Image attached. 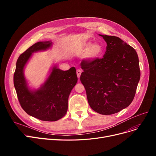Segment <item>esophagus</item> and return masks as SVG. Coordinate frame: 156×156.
Returning <instances> with one entry per match:
<instances>
[{
    "mask_svg": "<svg viewBox=\"0 0 156 156\" xmlns=\"http://www.w3.org/2000/svg\"><path fill=\"white\" fill-rule=\"evenodd\" d=\"M81 74V70L77 69V71H76V75H77V76H78V79H80V78Z\"/></svg>",
    "mask_w": 156,
    "mask_h": 156,
    "instance_id": "obj_1",
    "label": "esophagus"
}]
</instances>
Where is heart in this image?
<instances>
[{"mask_svg":"<svg viewBox=\"0 0 156 156\" xmlns=\"http://www.w3.org/2000/svg\"><path fill=\"white\" fill-rule=\"evenodd\" d=\"M84 50H86L84 54V58L88 61H93L97 59L102 55L104 52V47L100 43L87 42L83 45Z\"/></svg>","mask_w":156,"mask_h":156,"instance_id":"1","label":"heart"}]
</instances>
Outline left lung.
I'll list each match as a JSON object with an SVG mask.
<instances>
[{
    "label": "left lung",
    "instance_id": "left-lung-1",
    "mask_svg": "<svg viewBox=\"0 0 156 156\" xmlns=\"http://www.w3.org/2000/svg\"><path fill=\"white\" fill-rule=\"evenodd\" d=\"M107 43L103 58L81 62L80 81L90 108L110 115L132 103L140 78L137 53L121 38L99 35Z\"/></svg>",
    "mask_w": 156,
    "mask_h": 156
}]
</instances>
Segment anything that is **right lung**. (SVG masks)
Segmentation results:
<instances>
[{
    "label": "right lung",
    "mask_w": 156,
    "mask_h": 156,
    "mask_svg": "<svg viewBox=\"0 0 156 156\" xmlns=\"http://www.w3.org/2000/svg\"><path fill=\"white\" fill-rule=\"evenodd\" d=\"M52 45L51 41H45L29 47L20 55L14 74V85L21 108L30 116L45 121H57L65 116L69 95L78 81L75 68L62 71L55 65L39 88L28 87L24 75L27 63L33 53L46 51Z\"/></svg>",
    "instance_id": "obj_1"
}]
</instances>
